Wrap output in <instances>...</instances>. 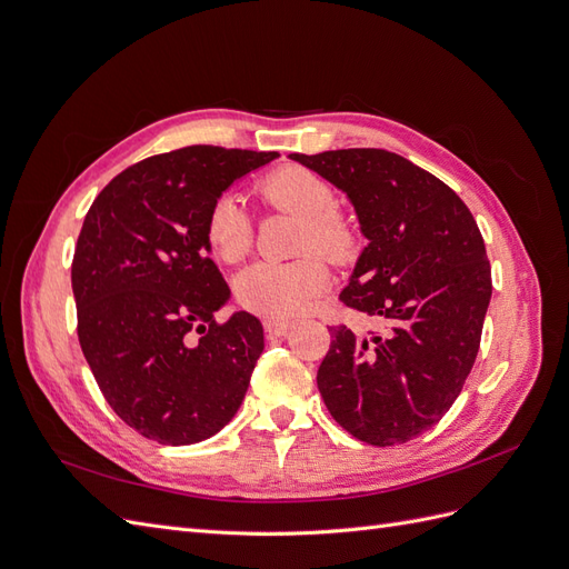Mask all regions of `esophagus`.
Listing matches in <instances>:
<instances>
[{"instance_id": "obj_1", "label": "esophagus", "mask_w": 569, "mask_h": 569, "mask_svg": "<svg viewBox=\"0 0 569 569\" xmlns=\"http://www.w3.org/2000/svg\"><path fill=\"white\" fill-rule=\"evenodd\" d=\"M263 330L268 337H287L291 330H295V322H284V320H266Z\"/></svg>"}]
</instances>
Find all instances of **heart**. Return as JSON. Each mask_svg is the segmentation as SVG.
<instances>
[{"mask_svg": "<svg viewBox=\"0 0 569 569\" xmlns=\"http://www.w3.org/2000/svg\"><path fill=\"white\" fill-rule=\"evenodd\" d=\"M256 192L272 209L301 218V253L318 248L335 263H347L353 258L358 244L356 228L335 209L337 192L322 176L303 166H284L258 182ZM206 239L222 263L242 261L251 251V220L234 194H222L211 206ZM319 254L301 256L289 263L261 261L244 268L234 280L237 303L268 320L299 316L330 282V270Z\"/></svg>", "mask_w": 569, "mask_h": 569, "instance_id": "b5f03b06", "label": "heart"}]
</instances>
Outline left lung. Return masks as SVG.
<instances>
[{"mask_svg":"<svg viewBox=\"0 0 569 569\" xmlns=\"http://www.w3.org/2000/svg\"><path fill=\"white\" fill-rule=\"evenodd\" d=\"M291 161L353 203L368 247L339 299L380 318L385 335L330 327L318 368L330 416L356 439L396 446L453 406L479 351L491 266L468 206L432 173L385 149H337Z\"/></svg>","mask_w":569,"mask_h":569,"instance_id":"1","label":"left lung"}]
</instances>
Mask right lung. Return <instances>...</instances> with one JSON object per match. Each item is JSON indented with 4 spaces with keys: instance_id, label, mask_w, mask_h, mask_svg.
<instances>
[{
    "instance_id": "obj_1",
    "label": "right lung",
    "mask_w": 569,
    "mask_h": 569,
    "mask_svg": "<svg viewBox=\"0 0 569 569\" xmlns=\"http://www.w3.org/2000/svg\"><path fill=\"white\" fill-rule=\"evenodd\" d=\"M274 151L194 144L126 168L84 216L71 282L78 339L116 416L142 437L189 446L244 401L263 353L247 311L216 322L230 287L206 220L226 189Z\"/></svg>"
}]
</instances>
